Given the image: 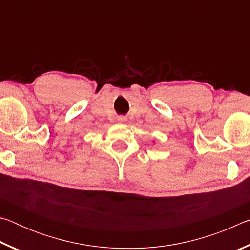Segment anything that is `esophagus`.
Here are the masks:
<instances>
[{
    "mask_svg": "<svg viewBox=\"0 0 250 250\" xmlns=\"http://www.w3.org/2000/svg\"><path fill=\"white\" fill-rule=\"evenodd\" d=\"M118 121H120V122H124V121H125V117H124V116L118 117Z\"/></svg>",
    "mask_w": 250,
    "mask_h": 250,
    "instance_id": "34e87169",
    "label": "esophagus"
}]
</instances>
